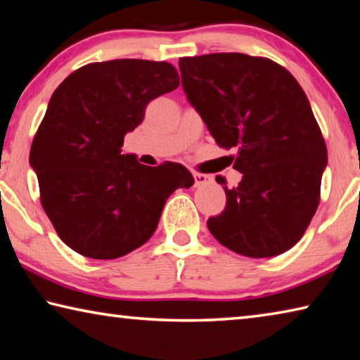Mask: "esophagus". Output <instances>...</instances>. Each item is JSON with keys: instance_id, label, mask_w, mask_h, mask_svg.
Wrapping results in <instances>:
<instances>
[{"instance_id": "34e87169", "label": "esophagus", "mask_w": 360, "mask_h": 360, "mask_svg": "<svg viewBox=\"0 0 360 360\" xmlns=\"http://www.w3.org/2000/svg\"><path fill=\"white\" fill-rule=\"evenodd\" d=\"M193 179H195V186H205V184H210L212 181L211 176L203 174V173H193Z\"/></svg>"}]
</instances>
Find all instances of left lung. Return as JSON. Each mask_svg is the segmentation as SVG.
I'll list each match as a JSON object with an SVG mask.
<instances>
[{"label":"left lung","instance_id":"left-lung-1","mask_svg":"<svg viewBox=\"0 0 360 360\" xmlns=\"http://www.w3.org/2000/svg\"><path fill=\"white\" fill-rule=\"evenodd\" d=\"M182 87L217 146L236 149V187L208 219L236 254H283L302 238L321 202L327 148L300 84L270 58L238 52L179 58ZM222 184V182H221Z\"/></svg>","mask_w":360,"mask_h":360}]
</instances>
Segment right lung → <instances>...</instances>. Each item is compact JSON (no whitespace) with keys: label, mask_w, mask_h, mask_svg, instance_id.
<instances>
[{"label":"right lung","mask_w":360,"mask_h":360,"mask_svg":"<svg viewBox=\"0 0 360 360\" xmlns=\"http://www.w3.org/2000/svg\"><path fill=\"white\" fill-rule=\"evenodd\" d=\"M178 85L172 63L120 58L82 66L53 92L30 165L42 210L72 251L100 260L135 251L155 231L169 195L193 184L179 163L146 167L120 149L146 106Z\"/></svg>","instance_id":"add662e5"}]
</instances>
